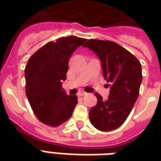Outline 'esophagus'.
<instances>
[{
  "instance_id": "1",
  "label": "esophagus",
  "mask_w": 161,
  "mask_h": 161,
  "mask_svg": "<svg viewBox=\"0 0 161 161\" xmlns=\"http://www.w3.org/2000/svg\"><path fill=\"white\" fill-rule=\"evenodd\" d=\"M84 95H86V92H84V91H79L77 93V97H83Z\"/></svg>"
}]
</instances>
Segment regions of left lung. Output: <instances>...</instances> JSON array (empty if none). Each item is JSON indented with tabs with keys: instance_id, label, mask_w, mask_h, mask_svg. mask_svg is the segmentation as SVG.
I'll return each instance as SVG.
<instances>
[{
	"instance_id": "left-lung-1",
	"label": "left lung",
	"mask_w": 161,
	"mask_h": 161,
	"mask_svg": "<svg viewBox=\"0 0 161 161\" xmlns=\"http://www.w3.org/2000/svg\"><path fill=\"white\" fill-rule=\"evenodd\" d=\"M83 46L100 58L103 77L110 88L106 100L95 93L97 103L90 109V120L98 130L111 131L126 121L138 98L142 64L128 50L113 41L89 40Z\"/></svg>"
}]
</instances>
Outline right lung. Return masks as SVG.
Masks as SVG:
<instances>
[{
	"label": "right lung",
	"mask_w": 161,
	"mask_h": 161,
	"mask_svg": "<svg viewBox=\"0 0 161 161\" xmlns=\"http://www.w3.org/2000/svg\"><path fill=\"white\" fill-rule=\"evenodd\" d=\"M86 39L76 36L48 42L28 59L25 69L26 97L41 122L59 126L70 118L77 97L66 95L62 82L66 79L71 54Z\"/></svg>",
	"instance_id": "add662e5"
}]
</instances>
